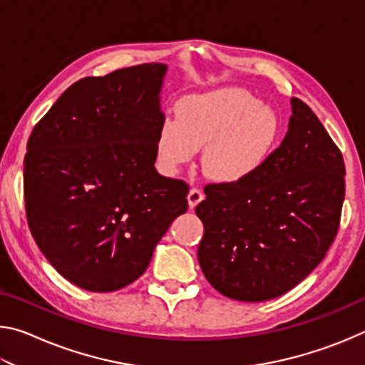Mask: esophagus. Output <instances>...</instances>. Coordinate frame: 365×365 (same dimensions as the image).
<instances>
[{
  "label": "esophagus",
  "mask_w": 365,
  "mask_h": 365,
  "mask_svg": "<svg viewBox=\"0 0 365 365\" xmlns=\"http://www.w3.org/2000/svg\"><path fill=\"white\" fill-rule=\"evenodd\" d=\"M202 200H205V195H202L201 190H197V188L190 190V193H188V206H190V209L196 207Z\"/></svg>",
  "instance_id": "34e87169"
}]
</instances>
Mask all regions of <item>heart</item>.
Instances as JSON below:
<instances>
[{"label": "heart", "instance_id": "b5f03b06", "mask_svg": "<svg viewBox=\"0 0 365 365\" xmlns=\"http://www.w3.org/2000/svg\"><path fill=\"white\" fill-rule=\"evenodd\" d=\"M279 138V122L259 98L224 88L178 103L177 120L164 119L156 135L160 168L169 174L202 153V172L219 183L251 177L267 160Z\"/></svg>", "mask_w": 365, "mask_h": 365}]
</instances>
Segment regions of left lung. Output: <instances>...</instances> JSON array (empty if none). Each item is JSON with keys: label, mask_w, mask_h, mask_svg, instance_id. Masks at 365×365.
I'll use <instances>...</instances> for the list:
<instances>
[{"label": "left lung", "mask_w": 365, "mask_h": 365, "mask_svg": "<svg viewBox=\"0 0 365 365\" xmlns=\"http://www.w3.org/2000/svg\"><path fill=\"white\" fill-rule=\"evenodd\" d=\"M344 174L317 115L292 98L288 132L261 169L242 182L207 185L196 206L207 282L227 298L259 302L304 280L336 237Z\"/></svg>", "instance_id": "obj_1"}]
</instances>
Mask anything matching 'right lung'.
<instances>
[{
	"mask_svg": "<svg viewBox=\"0 0 365 365\" xmlns=\"http://www.w3.org/2000/svg\"><path fill=\"white\" fill-rule=\"evenodd\" d=\"M165 72V64L150 63L78 80L29 138L30 232L49 264L88 292L137 280L188 209V185L154 168Z\"/></svg>",
	"mask_w": 365,
	"mask_h": 365,
	"instance_id": "add662e5",
	"label": "right lung"
}]
</instances>
